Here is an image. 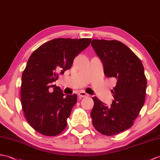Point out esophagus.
Wrapping results in <instances>:
<instances>
[{"label": "esophagus", "mask_w": 160, "mask_h": 160, "mask_svg": "<svg viewBox=\"0 0 160 160\" xmlns=\"http://www.w3.org/2000/svg\"><path fill=\"white\" fill-rule=\"evenodd\" d=\"M79 96L80 98H86V97H88V95L87 93H86V92H84V91H80L79 92Z\"/></svg>", "instance_id": "34e87169"}]
</instances>
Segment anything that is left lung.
<instances>
[{"label":"left lung","mask_w":160,"mask_h":160,"mask_svg":"<svg viewBox=\"0 0 160 160\" xmlns=\"http://www.w3.org/2000/svg\"><path fill=\"white\" fill-rule=\"evenodd\" d=\"M91 46L103 65L105 76L116 79L114 100L108 107L96 97L91 112L92 125L103 135L112 136L130 128L144 106L147 78L140 58L117 40L92 39Z\"/></svg>","instance_id":"left-lung-1"}]
</instances>
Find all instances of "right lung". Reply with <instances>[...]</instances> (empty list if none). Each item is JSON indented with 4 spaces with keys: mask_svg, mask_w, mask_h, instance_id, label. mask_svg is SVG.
<instances>
[{
    "mask_svg": "<svg viewBox=\"0 0 160 160\" xmlns=\"http://www.w3.org/2000/svg\"><path fill=\"white\" fill-rule=\"evenodd\" d=\"M91 39L58 38L39 46L30 57L22 73L21 103L24 116L35 131L48 136L61 133L68 125L76 94L65 97L52 83L69 69L73 59Z\"/></svg>",
    "mask_w": 160,
    "mask_h": 160,
    "instance_id": "obj_1",
    "label": "right lung"
}]
</instances>
